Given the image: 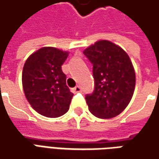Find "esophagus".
Wrapping results in <instances>:
<instances>
[{
    "label": "esophagus",
    "mask_w": 159,
    "mask_h": 159,
    "mask_svg": "<svg viewBox=\"0 0 159 159\" xmlns=\"http://www.w3.org/2000/svg\"><path fill=\"white\" fill-rule=\"evenodd\" d=\"M81 90H82V89H81L80 86H76V87L72 89V91H73L74 93H78V92H81Z\"/></svg>",
    "instance_id": "obj_1"
}]
</instances>
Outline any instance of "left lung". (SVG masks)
I'll use <instances>...</instances> for the list:
<instances>
[{
	"label": "left lung",
	"mask_w": 159,
	"mask_h": 159,
	"mask_svg": "<svg viewBox=\"0 0 159 159\" xmlns=\"http://www.w3.org/2000/svg\"><path fill=\"white\" fill-rule=\"evenodd\" d=\"M93 64L95 89L85 96L89 110L100 119L117 116L129 104L135 88V72L126 52L108 40L84 50Z\"/></svg>",
	"instance_id": "1"
}]
</instances>
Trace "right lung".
<instances>
[{
  "mask_svg": "<svg viewBox=\"0 0 159 159\" xmlns=\"http://www.w3.org/2000/svg\"><path fill=\"white\" fill-rule=\"evenodd\" d=\"M68 52L43 47L26 59L22 71V85L28 102L43 116L57 118L69 110L73 93L66 85L62 65Z\"/></svg>",
  "mask_w": 159,
  "mask_h": 159,
  "instance_id": "right-lung-1",
  "label": "right lung"
}]
</instances>
